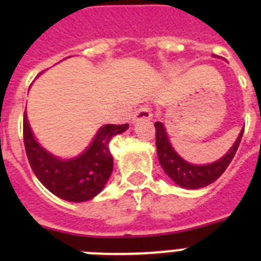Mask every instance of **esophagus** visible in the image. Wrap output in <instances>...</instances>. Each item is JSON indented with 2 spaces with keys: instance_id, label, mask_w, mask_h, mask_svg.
<instances>
[{
  "instance_id": "esophagus-1",
  "label": "esophagus",
  "mask_w": 261,
  "mask_h": 261,
  "mask_svg": "<svg viewBox=\"0 0 261 261\" xmlns=\"http://www.w3.org/2000/svg\"><path fill=\"white\" fill-rule=\"evenodd\" d=\"M153 114L149 106H141L133 112V122H138V120H149L151 119Z\"/></svg>"
}]
</instances>
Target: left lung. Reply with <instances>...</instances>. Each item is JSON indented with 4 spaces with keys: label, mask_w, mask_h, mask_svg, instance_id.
<instances>
[{
    "label": "left lung",
    "mask_w": 261,
    "mask_h": 261,
    "mask_svg": "<svg viewBox=\"0 0 261 261\" xmlns=\"http://www.w3.org/2000/svg\"><path fill=\"white\" fill-rule=\"evenodd\" d=\"M155 146H157V155L159 161L163 167L164 172L173 180L177 186L188 190H198L215 181L217 178L226 171L229 164L234 157L236 151L239 149L244 130L240 133L239 138L230 150L223 155L222 159L208 165H192L177 155V153L172 149L169 139L167 137V131L164 128L163 123L155 122Z\"/></svg>",
    "instance_id": "1"
}]
</instances>
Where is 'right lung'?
Returning <instances> with one entry per match:
<instances>
[{
	"mask_svg": "<svg viewBox=\"0 0 261 261\" xmlns=\"http://www.w3.org/2000/svg\"><path fill=\"white\" fill-rule=\"evenodd\" d=\"M127 128V123L102 126L83 154L65 161L47 153L35 141L25 112L22 120L24 146L32 171L47 190L69 202H85L101 192L114 168L111 139Z\"/></svg>",
	"mask_w": 261,
	"mask_h": 261,
	"instance_id": "1",
	"label": "right lung"
}]
</instances>
